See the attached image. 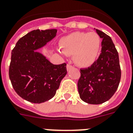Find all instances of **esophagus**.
<instances>
[{
  "label": "esophagus",
  "mask_w": 133,
  "mask_h": 133,
  "mask_svg": "<svg viewBox=\"0 0 133 133\" xmlns=\"http://www.w3.org/2000/svg\"><path fill=\"white\" fill-rule=\"evenodd\" d=\"M73 68V66H72V65H71L70 64L67 65V70L68 71L70 70L71 68Z\"/></svg>",
  "instance_id": "esophagus-1"
}]
</instances>
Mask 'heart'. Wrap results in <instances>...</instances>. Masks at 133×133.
<instances>
[{
  "instance_id": "b5f03b06",
  "label": "heart",
  "mask_w": 133,
  "mask_h": 133,
  "mask_svg": "<svg viewBox=\"0 0 133 133\" xmlns=\"http://www.w3.org/2000/svg\"><path fill=\"white\" fill-rule=\"evenodd\" d=\"M60 46L64 54L74 56V61L77 65L87 68L94 64L98 58L101 39L94 32H75L63 37Z\"/></svg>"
}]
</instances>
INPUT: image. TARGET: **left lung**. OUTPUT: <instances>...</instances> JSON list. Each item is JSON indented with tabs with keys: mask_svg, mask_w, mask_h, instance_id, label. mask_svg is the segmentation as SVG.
<instances>
[{
	"mask_svg": "<svg viewBox=\"0 0 133 133\" xmlns=\"http://www.w3.org/2000/svg\"><path fill=\"white\" fill-rule=\"evenodd\" d=\"M102 38L101 53L88 68L80 69L77 87L79 97L85 103L98 105L114 96L121 75L118 51L109 35L96 29Z\"/></svg>",
	"mask_w": 133,
	"mask_h": 133,
	"instance_id": "8db88e82",
	"label": "left lung"
}]
</instances>
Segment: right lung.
Segmentation results:
<instances>
[{
    "label": "right lung",
    "instance_id": "1",
    "mask_svg": "<svg viewBox=\"0 0 133 133\" xmlns=\"http://www.w3.org/2000/svg\"><path fill=\"white\" fill-rule=\"evenodd\" d=\"M56 33V29L32 30L21 37L12 51L10 79L16 93L28 102L42 103L50 100L66 75L65 63L54 65L35 51Z\"/></svg>",
    "mask_w": 133,
    "mask_h": 133
}]
</instances>
